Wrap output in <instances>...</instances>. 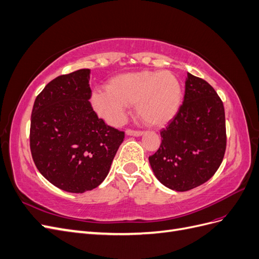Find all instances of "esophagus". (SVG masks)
Segmentation results:
<instances>
[{
	"label": "esophagus",
	"mask_w": 259,
	"mask_h": 259,
	"mask_svg": "<svg viewBox=\"0 0 259 259\" xmlns=\"http://www.w3.org/2000/svg\"><path fill=\"white\" fill-rule=\"evenodd\" d=\"M125 133H126V135H128V136H136V137L142 136V135L144 134L143 132H140V131H133V130H127Z\"/></svg>",
	"instance_id": "1"
}]
</instances>
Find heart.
I'll list each match as a JSON object with an SVG mask.
<instances>
[{
    "label": "heart",
    "mask_w": 259,
    "mask_h": 259,
    "mask_svg": "<svg viewBox=\"0 0 259 259\" xmlns=\"http://www.w3.org/2000/svg\"><path fill=\"white\" fill-rule=\"evenodd\" d=\"M182 99V85L175 74L143 70L112 77L107 92L95 91L91 100L98 115L112 125L121 124L127 106L135 105L147 125L160 127L176 115Z\"/></svg>",
    "instance_id": "1"
}]
</instances>
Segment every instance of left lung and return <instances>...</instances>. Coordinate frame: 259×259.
I'll use <instances>...</instances> for the list:
<instances>
[{
	"label": "left lung",
	"instance_id": "8db88e82",
	"mask_svg": "<svg viewBox=\"0 0 259 259\" xmlns=\"http://www.w3.org/2000/svg\"><path fill=\"white\" fill-rule=\"evenodd\" d=\"M161 138L159 150L149 162L165 187L188 191L216 173L226 151L225 109L206 81L187 74L183 105L161 131Z\"/></svg>",
	"mask_w": 259,
	"mask_h": 259
}]
</instances>
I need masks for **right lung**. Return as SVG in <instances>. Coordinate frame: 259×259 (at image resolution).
I'll return each mask as SVG.
<instances>
[{
	"mask_svg": "<svg viewBox=\"0 0 259 259\" xmlns=\"http://www.w3.org/2000/svg\"><path fill=\"white\" fill-rule=\"evenodd\" d=\"M90 69L51 81L35 98L30 149L38 171L61 190L83 193L107 177L124 132L99 119L90 103Z\"/></svg>",
	"mask_w": 259,
	"mask_h": 259,
	"instance_id": "obj_1",
	"label": "right lung"
}]
</instances>
